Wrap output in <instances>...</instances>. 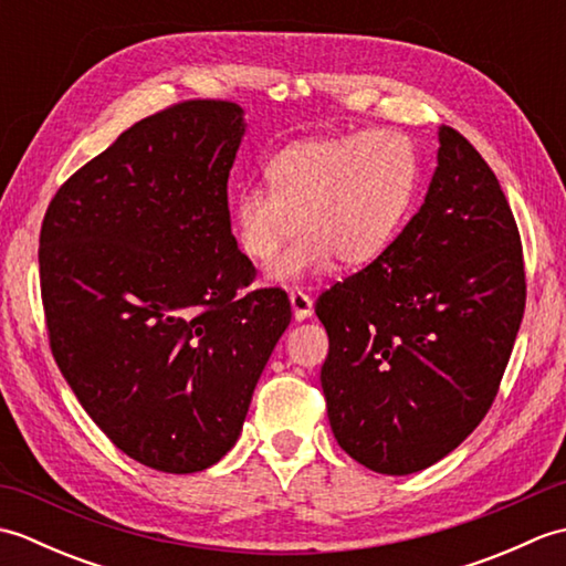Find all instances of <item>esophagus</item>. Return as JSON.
Instances as JSON below:
<instances>
[{
  "label": "esophagus",
  "mask_w": 566,
  "mask_h": 566,
  "mask_svg": "<svg viewBox=\"0 0 566 566\" xmlns=\"http://www.w3.org/2000/svg\"><path fill=\"white\" fill-rule=\"evenodd\" d=\"M290 302H292V311H294L296 321H306V318H311V314H314V302H311V296L304 294L302 290H292Z\"/></svg>",
  "instance_id": "34e87169"
}]
</instances>
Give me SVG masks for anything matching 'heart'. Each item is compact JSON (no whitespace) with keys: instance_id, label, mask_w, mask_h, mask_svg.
<instances>
[{"instance_id":"heart-1","label":"heart","mask_w":566,"mask_h":566,"mask_svg":"<svg viewBox=\"0 0 566 566\" xmlns=\"http://www.w3.org/2000/svg\"><path fill=\"white\" fill-rule=\"evenodd\" d=\"M266 187H248L231 201L235 243L252 262H270L284 240L302 233L270 264L274 282L328 272L335 260L379 258L411 211L420 163L399 130L298 140L264 167Z\"/></svg>"}]
</instances>
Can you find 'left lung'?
Instances as JSON below:
<instances>
[{"instance_id":"1","label":"left lung","mask_w":566,"mask_h":566,"mask_svg":"<svg viewBox=\"0 0 566 566\" xmlns=\"http://www.w3.org/2000/svg\"><path fill=\"white\" fill-rule=\"evenodd\" d=\"M438 140L418 213L316 302L333 436L391 476L436 464L482 423L525 308L521 235L496 175L454 128Z\"/></svg>"}]
</instances>
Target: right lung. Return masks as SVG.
I'll return each mask as SVG.
<instances>
[{
  "mask_svg": "<svg viewBox=\"0 0 566 566\" xmlns=\"http://www.w3.org/2000/svg\"><path fill=\"white\" fill-rule=\"evenodd\" d=\"M243 114L195 99L143 118L57 189L41 226L60 371L118 450L167 474L233 448L292 321L284 292L240 294L255 280L228 211Z\"/></svg>",
  "mask_w": 566,
  "mask_h": 566,
  "instance_id": "right-lung-1",
  "label": "right lung"
}]
</instances>
